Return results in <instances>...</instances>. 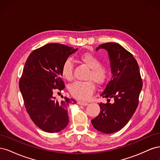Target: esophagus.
<instances>
[{
	"label": "esophagus",
	"instance_id": "obj_1",
	"mask_svg": "<svg viewBox=\"0 0 160 160\" xmlns=\"http://www.w3.org/2000/svg\"><path fill=\"white\" fill-rule=\"evenodd\" d=\"M77 103H78L79 105H88V102H85V101H77Z\"/></svg>",
	"mask_w": 160,
	"mask_h": 160
}]
</instances>
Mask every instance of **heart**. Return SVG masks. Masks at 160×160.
I'll use <instances>...</instances> for the list:
<instances>
[{"label":"heart","instance_id":"b5f03b06","mask_svg":"<svg viewBox=\"0 0 160 160\" xmlns=\"http://www.w3.org/2000/svg\"><path fill=\"white\" fill-rule=\"evenodd\" d=\"M80 61L90 69L86 76L85 81H76L69 86V92L74 98L87 100L93 93L95 84L101 86L108 80L109 70L108 67L101 64V61L91 52H85L79 57ZM61 75L64 79L71 81L73 77V63L70 59H67L62 65Z\"/></svg>","mask_w":160,"mask_h":160}]
</instances>
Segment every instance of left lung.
I'll list each match as a JSON object with an SVG mask.
<instances>
[{"label": "left lung", "instance_id": "1", "mask_svg": "<svg viewBox=\"0 0 160 160\" xmlns=\"http://www.w3.org/2000/svg\"><path fill=\"white\" fill-rule=\"evenodd\" d=\"M105 49L109 52L112 78L101 93L108 102H101L100 113L91 120L93 126L104 133L118 132L126 125L136 110L143 86L139 65L132 53L115 42L100 45L97 51ZM109 98L114 102L109 103Z\"/></svg>", "mask_w": 160, "mask_h": 160}]
</instances>
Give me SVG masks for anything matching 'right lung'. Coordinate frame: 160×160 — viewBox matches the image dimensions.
<instances>
[{
	"mask_svg": "<svg viewBox=\"0 0 160 160\" xmlns=\"http://www.w3.org/2000/svg\"><path fill=\"white\" fill-rule=\"evenodd\" d=\"M77 49L59 43H50L34 50L28 56L19 80V89L31 119L46 132H59L69 123L67 108L75 100L65 97L58 101L55 89L65 88L61 67Z\"/></svg>",
	"mask_w": 160,
	"mask_h": 160,
	"instance_id": "1",
	"label": "right lung"
}]
</instances>
